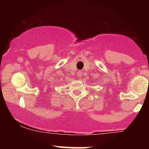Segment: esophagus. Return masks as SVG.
Masks as SVG:
<instances>
[{
    "instance_id": "obj_1",
    "label": "esophagus",
    "mask_w": 149,
    "mask_h": 149,
    "mask_svg": "<svg viewBox=\"0 0 149 149\" xmlns=\"http://www.w3.org/2000/svg\"><path fill=\"white\" fill-rule=\"evenodd\" d=\"M82 73H83V72H82L81 71H78V76H81V74Z\"/></svg>"
}]
</instances>
